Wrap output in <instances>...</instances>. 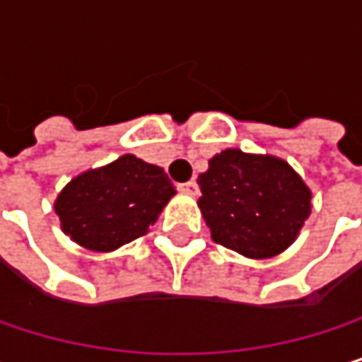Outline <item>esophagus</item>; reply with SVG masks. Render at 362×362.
I'll return each mask as SVG.
<instances>
[{
	"mask_svg": "<svg viewBox=\"0 0 362 362\" xmlns=\"http://www.w3.org/2000/svg\"><path fill=\"white\" fill-rule=\"evenodd\" d=\"M178 190L186 192V194H197V192H199V184H197L194 180L184 182V184H180V186H178Z\"/></svg>",
	"mask_w": 362,
	"mask_h": 362,
	"instance_id": "esophagus-1",
	"label": "esophagus"
}]
</instances>
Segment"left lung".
I'll return each mask as SVG.
<instances>
[{"instance_id": "obj_1", "label": "left lung", "mask_w": 362, "mask_h": 362, "mask_svg": "<svg viewBox=\"0 0 362 362\" xmlns=\"http://www.w3.org/2000/svg\"><path fill=\"white\" fill-rule=\"evenodd\" d=\"M197 182V205L211 239L252 259L285 252L313 211L308 184L274 155L226 148Z\"/></svg>"}]
</instances>
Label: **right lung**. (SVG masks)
<instances>
[{"instance_id":"add662e5","label":"right lung","mask_w":362,"mask_h":362,"mask_svg":"<svg viewBox=\"0 0 362 362\" xmlns=\"http://www.w3.org/2000/svg\"><path fill=\"white\" fill-rule=\"evenodd\" d=\"M176 188L163 168L136 155L81 172L54 201L60 228L77 245L109 253L148 233Z\"/></svg>"}]
</instances>
